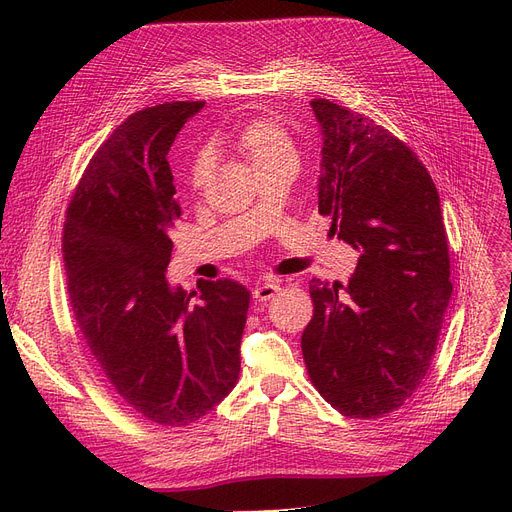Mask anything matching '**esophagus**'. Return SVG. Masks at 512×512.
<instances>
[{
  "label": "esophagus",
  "instance_id": "34e87169",
  "mask_svg": "<svg viewBox=\"0 0 512 512\" xmlns=\"http://www.w3.org/2000/svg\"><path fill=\"white\" fill-rule=\"evenodd\" d=\"M276 292H280V284L278 282H263V284L255 286L253 297L263 303V301H270Z\"/></svg>",
  "mask_w": 512,
  "mask_h": 512
}]
</instances>
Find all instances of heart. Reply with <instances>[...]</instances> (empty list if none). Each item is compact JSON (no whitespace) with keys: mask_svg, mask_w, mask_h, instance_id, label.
I'll return each mask as SVG.
<instances>
[{"mask_svg":"<svg viewBox=\"0 0 512 512\" xmlns=\"http://www.w3.org/2000/svg\"><path fill=\"white\" fill-rule=\"evenodd\" d=\"M236 151L245 157L257 176L282 166H297V149L286 128L274 120H255L240 130ZM211 176V159L199 155L191 168V186L195 191L207 184Z\"/></svg>","mask_w":512,"mask_h":512,"instance_id":"obj_1","label":"heart"}]
</instances>
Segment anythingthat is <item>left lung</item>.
I'll return each mask as SVG.
<instances>
[{"mask_svg":"<svg viewBox=\"0 0 512 512\" xmlns=\"http://www.w3.org/2000/svg\"><path fill=\"white\" fill-rule=\"evenodd\" d=\"M311 107L324 139L319 213L359 263L344 286L311 280L303 359L338 413L382 417L425 378L452 294L438 188L384 126L330 99Z\"/></svg>","mask_w":512,"mask_h":512,"instance_id":"8db88e82","label":"left lung"}]
</instances>
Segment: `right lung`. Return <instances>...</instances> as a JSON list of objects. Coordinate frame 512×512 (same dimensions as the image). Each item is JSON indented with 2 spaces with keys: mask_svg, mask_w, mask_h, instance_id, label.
<instances>
[{
  "mask_svg": "<svg viewBox=\"0 0 512 512\" xmlns=\"http://www.w3.org/2000/svg\"><path fill=\"white\" fill-rule=\"evenodd\" d=\"M203 105L159 103L120 124L80 178L64 224L80 334L126 405L168 427L201 419L236 386L251 301L234 280H199L186 294L166 278L180 218L168 151Z\"/></svg>",
  "mask_w": 512,
  "mask_h": 512,
  "instance_id": "1",
  "label": "right lung"
}]
</instances>
